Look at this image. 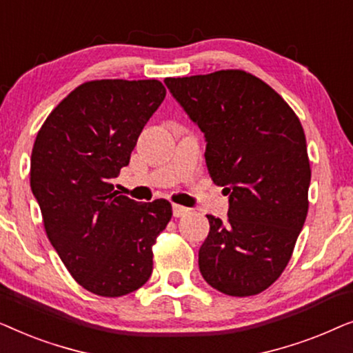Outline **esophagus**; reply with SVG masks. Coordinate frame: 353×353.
Wrapping results in <instances>:
<instances>
[{
	"label": "esophagus",
	"instance_id": "esophagus-1",
	"mask_svg": "<svg viewBox=\"0 0 353 353\" xmlns=\"http://www.w3.org/2000/svg\"><path fill=\"white\" fill-rule=\"evenodd\" d=\"M188 214H190V209H186V207H183V205L173 204V216L180 219V216H185Z\"/></svg>",
	"mask_w": 353,
	"mask_h": 353
}]
</instances>
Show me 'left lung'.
Wrapping results in <instances>:
<instances>
[{
	"label": "left lung",
	"mask_w": 353,
	"mask_h": 353,
	"mask_svg": "<svg viewBox=\"0 0 353 353\" xmlns=\"http://www.w3.org/2000/svg\"><path fill=\"white\" fill-rule=\"evenodd\" d=\"M205 134V162L230 196L226 221L207 215L202 276L233 297L263 292L281 276L305 223L310 161L296 112L245 70L165 79Z\"/></svg>",
	"instance_id": "8db88e82"
}]
</instances>
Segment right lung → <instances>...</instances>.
I'll return each instance as SVG.
<instances>
[{"instance_id":"right-lung-1","label":"right lung","mask_w":353,"mask_h":353,"mask_svg":"<svg viewBox=\"0 0 353 353\" xmlns=\"http://www.w3.org/2000/svg\"><path fill=\"white\" fill-rule=\"evenodd\" d=\"M159 80H91L48 115L32 149L30 186L62 263L86 291L120 297L152 273V245L172 219L165 199L114 188L139 133L165 98Z\"/></svg>"}]
</instances>
